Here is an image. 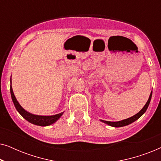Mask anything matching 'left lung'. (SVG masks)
Returning <instances> with one entry per match:
<instances>
[{
  "mask_svg": "<svg viewBox=\"0 0 161 161\" xmlns=\"http://www.w3.org/2000/svg\"><path fill=\"white\" fill-rule=\"evenodd\" d=\"M152 94H153V92H151L150 95H149V100L147 102L146 104H145L144 108H143L141 110V111L138 112V114H136V115L132 116V117H130L128 119H124V120H122V121H119V122H108V121H104V120H101V121H102L103 122L106 123V124L110 125V126L116 127L126 126V125H128L130 124H131L132 122H135L136 120H137L138 119H139L141 116H142L143 114L145 113V111H147V108H148L149 105V103H150V100H151V98H152Z\"/></svg>",
  "mask_w": 161,
  "mask_h": 161,
  "instance_id": "8db88e82",
  "label": "left lung"
}]
</instances>
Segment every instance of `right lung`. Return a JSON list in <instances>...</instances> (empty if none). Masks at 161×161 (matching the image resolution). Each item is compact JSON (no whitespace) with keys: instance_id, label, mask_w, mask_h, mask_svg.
Listing matches in <instances>:
<instances>
[{"instance_id":"add662e5","label":"right lung","mask_w":161,"mask_h":161,"mask_svg":"<svg viewBox=\"0 0 161 161\" xmlns=\"http://www.w3.org/2000/svg\"><path fill=\"white\" fill-rule=\"evenodd\" d=\"M10 92L12 101L13 103H14V105L15 108H16L17 111L20 114V115L23 116L24 119H25L26 120L28 121V122L31 123H32V124L39 125V126H48V125L53 124L55 122H56L63 114V113H60L53 116H38L28 113V112L25 111V110L21 107V105L19 104V103L17 102L16 97H15L14 94L13 93L12 86H10Z\"/></svg>"}]
</instances>
